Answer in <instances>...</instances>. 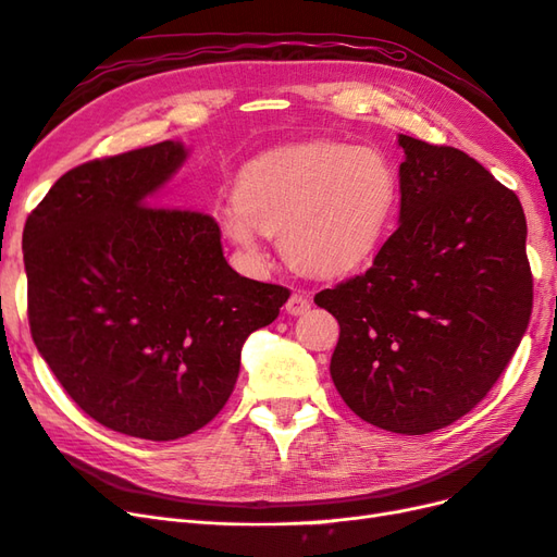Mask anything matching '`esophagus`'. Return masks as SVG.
Listing matches in <instances>:
<instances>
[{"instance_id":"1","label":"esophagus","mask_w":557,"mask_h":557,"mask_svg":"<svg viewBox=\"0 0 557 557\" xmlns=\"http://www.w3.org/2000/svg\"><path fill=\"white\" fill-rule=\"evenodd\" d=\"M309 309H311V299L305 290H295L290 295V299L285 301V311H288L290 315H301V313H307Z\"/></svg>"}]
</instances>
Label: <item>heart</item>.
<instances>
[{"mask_svg": "<svg viewBox=\"0 0 557 557\" xmlns=\"http://www.w3.org/2000/svg\"><path fill=\"white\" fill-rule=\"evenodd\" d=\"M397 174L374 148L283 146L244 166L221 213L232 242L256 250L258 230L278 234L283 258L309 276H342L381 246L397 207Z\"/></svg>", "mask_w": 557, "mask_h": 557, "instance_id": "heart-1", "label": "heart"}]
</instances>
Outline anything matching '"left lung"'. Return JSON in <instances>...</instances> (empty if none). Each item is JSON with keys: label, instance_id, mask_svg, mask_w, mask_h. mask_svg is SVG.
I'll return each instance as SVG.
<instances>
[{"label": "left lung", "instance_id": "obj_1", "mask_svg": "<svg viewBox=\"0 0 557 557\" xmlns=\"http://www.w3.org/2000/svg\"><path fill=\"white\" fill-rule=\"evenodd\" d=\"M399 227L313 301L339 320L330 374L367 423L428 434L491 393L528 330L520 199L453 146L399 134Z\"/></svg>", "mask_w": 557, "mask_h": 557}]
</instances>
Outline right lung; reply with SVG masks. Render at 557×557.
<instances>
[{"mask_svg":"<svg viewBox=\"0 0 557 557\" xmlns=\"http://www.w3.org/2000/svg\"><path fill=\"white\" fill-rule=\"evenodd\" d=\"M185 160L162 141L78 164L27 215L29 332L97 423L174 442L218 416L242 346L290 290L239 276L213 215L150 199Z\"/></svg>","mask_w":557,"mask_h":557,"instance_id":"obj_1","label":"right lung"}]
</instances>
